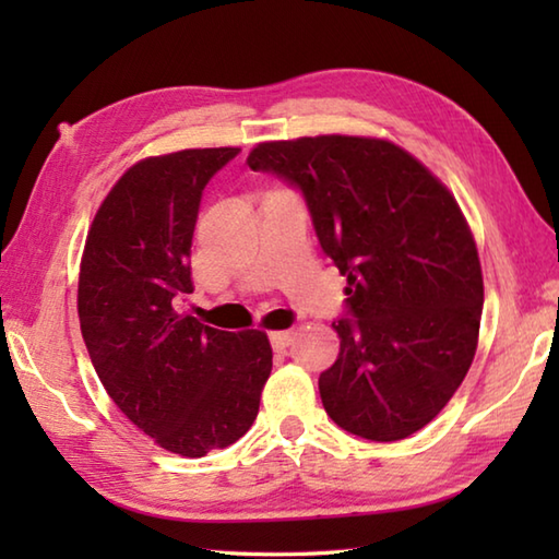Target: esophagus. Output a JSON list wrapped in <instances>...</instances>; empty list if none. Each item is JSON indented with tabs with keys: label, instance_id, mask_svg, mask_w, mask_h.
<instances>
[{
	"label": "esophagus",
	"instance_id": "esophagus-1",
	"mask_svg": "<svg viewBox=\"0 0 559 559\" xmlns=\"http://www.w3.org/2000/svg\"><path fill=\"white\" fill-rule=\"evenodd\" d=\"M293 343V330H278V333H271V345L273 349H286Z\"/></svg>",
	"mask_w": 559,
	"mask_h": 559
}]
</instances>
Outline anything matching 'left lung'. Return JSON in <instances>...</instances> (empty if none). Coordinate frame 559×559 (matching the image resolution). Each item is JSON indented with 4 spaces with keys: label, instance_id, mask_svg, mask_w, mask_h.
<instances>
[{
    "label": "left lung",
    "instance_id": "obj_1",
    "mask_svg": "<svg viewBox=\"0 0 559 559\" xmlns=\"http://www.w3.org/2000/svg\"><path fill=\"white\" fill-rule=\"evenodd\" d=\"M246 163L300 189L320 246L347 276L349 318L333 323L340 355L318 380L330 419L370 441L427 427L468 372L484 310L476 241L453 194L377 138L276 140Z\"/></svg>",
    "mask_w": 559,
    "mask_h": 559
}]
</instances>
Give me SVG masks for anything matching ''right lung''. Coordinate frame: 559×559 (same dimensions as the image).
Wrapping results in <instances>:
<instances>
[{
	"instance_id": "1",
	"label": "right lung",
	"mask_w": 559,
	"mask_h": 559,
	"mask_svg": "<svg viewBox=\"0 0 559 559\" xmlns=\"http://www.w3.org/2000/svg\"><path fill=\"white\" fill-rule=\"evenodd\" d=\"M236 155L140 159L103 200L81 259V333L103 386L138 429L187 459L251 429L273 367L261 330L226 333L182 313L202 192Z\"/></svg>"
}]
</instances>
